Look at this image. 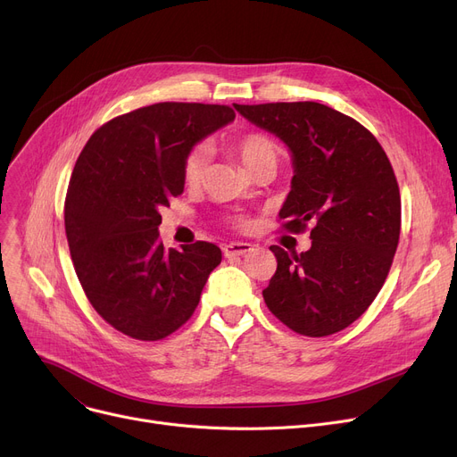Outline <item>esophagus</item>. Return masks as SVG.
<instances>
[{
	"mask_svg": "<svg viewBox=\"0 0 457 457\" xmlns=\"http://www.w3.org/2000/svg\"><path fill=\"white\" fill-rule=\"evenodd\" d=\"M252 250V245L250 243H229L222 248L224 255L226 257H241L245 253H248Z\"/></svg>",
	"mask_w": 457,
	"mask_h": 457,
	"instance_id": "1",
	"label": "esophagus"
}]
</instances>
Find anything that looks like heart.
Listing matches in <instances>:
<instances>
[{
	"mask_svg": "<svg viewBox=\"0 0 457 457\" xmlns=\"http://www.w3.org/2000/svg\"><path fill=\"white\" fill-rule=\"evenodd\" d=\"M235 152L241 157L250 172H255L259 166L267 162H278V146L261 133H248L235 142ZM209 148L205 144H198L192 148L183 161V179L187 185H198L207 170Z\"/></svg>",
	"mask_w": 457,
	"mask_h": 457,
	"instance_id": "heart-1",
	"label": "heart"
}]
</instances>
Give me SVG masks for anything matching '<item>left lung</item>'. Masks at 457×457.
Here are the masks:
<instances>
[{"label":"left lung","mask_w":457,"mask_h":457,"mask_svg":"<svg viewBox=\"0 0 457 457\" xmlns=\"http://www.w3.org/2000/svg\"><path fill=\"white\" fill-rule=\"evenodd\" d=\"M250 124L278 137L293 161L279 219L311 248L270 246L278 270L262 298L296 333L326 337L361 317L386 281L400 238V190L393 166L353 118L317 102L237 105Z\"/></svg>","instance_id":"obj_1"}]
</instances>
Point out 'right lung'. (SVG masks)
Masks as SVG:
<instances>
[{
    "mask_svg": "<svg viewBox=\"0 0 457 457\" xmlns=\"http://www.w3.org/2000/svg\"><path fill=\"white\" fill-rule=\"evenodd\" d=\"M235 120L226 105L164 102L112 118L83 148L64 226L83 291L100 317L138 341L183 326L222 252L205 241L166 250L161 209L183 195V161Z\"/></svg>",
    "mask_w": 457,
    "mask_h": 457,
    "instance_id": "right-lung-1",
    "label": "right lung"
}]
</instances>
